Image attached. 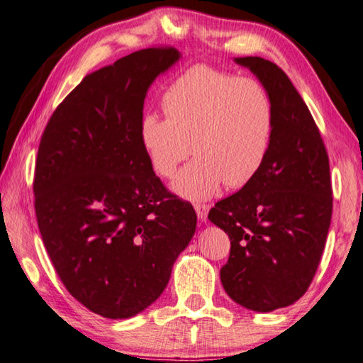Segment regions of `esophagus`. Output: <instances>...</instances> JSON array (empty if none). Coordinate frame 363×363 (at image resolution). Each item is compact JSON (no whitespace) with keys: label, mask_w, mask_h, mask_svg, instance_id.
Returning a JSON list of instances; mask_svg holds the SVG:
<instances>
[{"label":"esophagus","mask_w":363,"mask_h":363,"mask_svg":"<svg viewBox=\"0 0 363 363\" xmlns=\"http://www.w3.org/2000/svg\"><path fill=\"white\" fill-rule=\"evenodd\" d=\"M208 210H210V206L208 205H195V211H196V216H199L200 220H205L208 216Z\"/></svg>","instance_id":"34e87169"}]
</instances>
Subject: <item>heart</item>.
I'll return each mask as SVG.
<instances>
[{
	"label": "heart",
	"mask_w": 363,
	"mask_h": 363,
	"mask_svg": "<svg viewBox=\"0 0 363 363\" xmlns=\"http://www.w3.org/2000/svg\"><path fill=\"white\" fill-rule=\"evenodd\" d=\"M167 118L145 115L140 140L153 169L171 177L190 152L195 158L173 181L187 200H206L242 187L261 169L270 150L275 110L266 88L208 65L184 72L162 99Z\"/></svg>",
	"instance_id": "1"
}]
</instances>
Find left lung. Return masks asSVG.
<instances>
[{"mask_svg":"<svg viewBox=\"0 0 363 363\" xmlns=\"http://www.w3.org/2000/svg\"><path fill=\"white\" fill-rule=\"evenodd\" d=\"M266 88L275 110L266 162L250 182L218 201L208 219L230 238L220 269L225 293L247 309L286 307L309 288L327 242L333 192L328 153L286 73L262 57H237Z\"/></svg>","mask_w":363,"mask_h":363,"instance_id":"8db88e82","label":"left lung"}]
</instances>
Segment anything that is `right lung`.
<instances>
[{
  "label": "right lung",
  "mask_w": 363,
  "mask_h": 363,
  "mask_svg": "<svg viewBox=\"0 0 363 363\" xmlns=\"http://www.w3.org/2000/svg\"><path fill=\"white\" fill-rule=\"evenodd\" d=\"M147 48L86 75L54 110L35 167V213L73 298L106 318L143 312L192 240V205L155 176L140 140L150 84L179 60Z\"/></svg>",
  "instance_id": "1"
}]
</instances>
